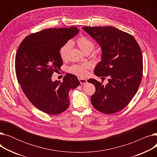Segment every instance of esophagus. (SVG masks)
<instances>
[{"label": "esophagus", "instance_id": "esophagus-1", "mask_svg": "<svg viewBox=\"0 0 157 157\" xmlns=\"http://www.w3.org/2000/svg\"><path fill=\"white\" fill-rule=\"evenodd\" d=\"M79 81L81 85H85L87 83V80L83 78H79Z\"/></svg>", "mask_w": 157, "mask_h": 157}]
</instances>
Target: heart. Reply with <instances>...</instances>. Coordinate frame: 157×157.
<instances>
[{"instance_id":"b5f03b06","label":"heart","mask_w":157,"mask_h":157,"mask_svg":"<svg viewBox=\"0 0 157 157\" xmlns=\"http://www.w3.org/2000/svg\"><path fill=\"white\" fill-rule=\"evenodd\" d=\"M76 43L81 50L85 53L91 52L95 48L94 41L91 39L84 36L79 37L76 40ZM71 46V43L70 41H68L60 48L59 54L60 58L63 60L67 59ZM96 55L99 58L101 56V53L100 52H97ZM90 67H91V65L88 63L84 64H75L69 67L68 71L77 76L85 77L87 74V70L90 69Z\"/></svg>"}]
</instances>
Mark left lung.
Instances as JSON below:
<instances>
[{
    "label": "left lung",
    "instance_id": "left-lung-1",
    "mask_svg": "<svg viewBox=\"0 0 157 157\" xmlns=\"http://www.w3.org/2000/svg\"><path fill=\"white\" fill-rule=\"evenodd\" d=\"M83 29L100 44L102 61L94 74L98 77H109V83L90 79L95 92L91 102L97 111L104 114L117 113L132 101L143 78V55L138 43L128 33L108 27H83Z\"/></svg>",
    "mask_w": 157,
    "mask_h": 157
}]
</instances>
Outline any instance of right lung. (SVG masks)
Returning a JSON list of instances; mask_svg holds the SVG:
<instances>
[{
	"instance_id": "add662e5",
	"label": "right lung",
	"mask_w": 157,
	"mask_h": 157,
	"mask_svg": "<svg viewBox=\"0 0 157 157\" xmlns=\"http://www.w3.org/2000/svg\"><path fill=\"white\" fill-rule=\"evenodd\" d=\"M79 32L76 27L53 28L33 33L20 43L15 57L16 78L29 101L48 114H59L69 106V93L80 85L67 73L63 82L52 77L63 64L60 48Z\"/></svg>"
}]
</instances>
